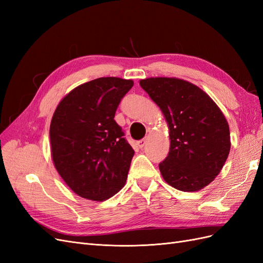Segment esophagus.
Instances as JSON below:
<instances>
[{"mask_svg":"<svg viewBox=\"0 0 263 263\" xmlns=\"http://www.w3.org/2000/svg\"><path fill=\"white\" fill-rule=\"evenodd\" d=\"M146 144H147V140L146 139H141V140H139L138 141V147L141 149V148H144L145 146H146Z\"/></svg>","mask_w":263,"mask_h":263,"instance_id":"esophagus-1","label":"esophagus"}]
</instances>
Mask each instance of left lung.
I'll return each instance as SVG.
<instances>
[{
    "instance_id": "8db88e82",
    "label": "left lung",
    "mask_w": 263,
    "mask_h": 263,
    "mask_svg": "<svg viewBox=\"0 0 263 263\" xmlns=\"http://www.w3.org/2000/svg\"><path fill=\"white\" fill-rule=\"evenodd\" d=\"M160 107L169 128V155L159 164L163 180L183 192H196L218 176L230 150L225 115L201 87L178 78L139 81Z\"/></svg>"
}]
</instances>
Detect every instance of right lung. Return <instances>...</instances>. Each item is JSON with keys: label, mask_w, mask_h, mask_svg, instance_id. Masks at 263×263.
Here are the masks:
<instances>
[{"label": "right lung", "mask_w": 263, "mask_h": 263, "mask_svg": "<svg viewBox=\"0 0 263 263\" xmlns=\"http://www.w3.org/2000/svg\"><path fill=\"white\" fill-rule=\"evenodd\" d=\"M133 80L99 78L63 98L51 118L49 136L55 170L73 192L102 202L125 185L135 151L114 121Z\"/></svg>", "instance_id": "add662e5"}]
</instances>
